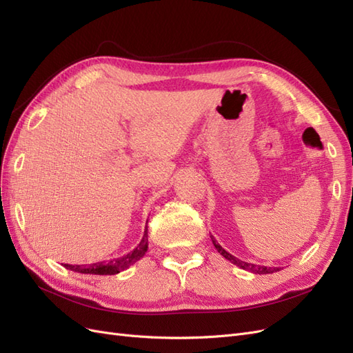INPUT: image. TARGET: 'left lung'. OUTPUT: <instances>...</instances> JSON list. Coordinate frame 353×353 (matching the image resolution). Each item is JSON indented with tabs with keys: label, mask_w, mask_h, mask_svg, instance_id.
<instances>
[{
	"label": "left lung",
	"mask_w": 353,
	"mask_h": 353,
	"mask_svg": "<svg viewBox=\"0 0 353 353\" xmlns=\"http://www.w3.org/2000/svg\"><path fill=\"white\" fill-rule=\"evenodd\" d=\"M210 239H212L213 245H215V249L223 256V258L228 259L231 263L237 265L239 268H241V270H244V271H250V272H253V274H272V272L280 271V268H276V266H274V268H268V266H262V265H254V263H250V262H244V261L236 258V256H232L231 253H228V252H227L225 249H223L222 245L215 240V237L210 236Z\"/></svg>",
	"instance_id": "left-lung-1"
}]
</instances>
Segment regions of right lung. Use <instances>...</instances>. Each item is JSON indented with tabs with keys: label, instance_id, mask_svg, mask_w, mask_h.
Returning <instances> with one entry per match:
<instances>
[{
	"label": "right lung",
	"instance_id": "1",
	"mask_svg": "<svg viewBox=\"0 0 353 353\" xmlns=\"http://www.w3.org/2000/svg\"><path fill=\"white\" fill-rule=\"evenodd\" d=\"M148 249V236H147V227L144 231V236L140 241V244L137 248L126 253L121 258H113L110 261H103V262H95L90 265H69L65 263V268L74 271V272H81V274H94V275H114L119 274L121 271H125L130 268L131 265L140 261L143 256L145 254Z\"/></svg>",
	"mask_w": 353,
	"mask_h": 353
}]
</instances>
